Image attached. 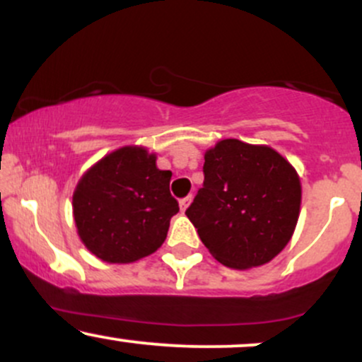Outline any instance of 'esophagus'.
<instances>
[{
    "mask_svg": "<svg viewBox=\"0 0 362 362\" xmlns=\"http://www.w3.org/2000/svg\"><path fill=\"white\" fill-rule=\"evenodd\" d=\"M190 202H192V195H187V197L182 199V201H180V209H182V213H184L187 207L190 206Z\"/></svg>",
    "mask_w": 362,
    "mask_h": 362,
    "instance_id": "obj_1",
    "label": "esophagus"
}]
</instances>
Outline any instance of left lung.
<instances>
[{
	"label": "left lung",
	"instance_id": "1",
	"mask_svg": "<svg viewBox=\"0 0 362 362\" xmlns=\"http://www.w3.org/2000/svg\"><path fill=\"white\" fill-rule=\"evenodd\" d=\"M300 206V175L284 156L265 144L221 139L206 151L204 185L185 214L216 260L243 271L282 252Z\"/></svg>",
	"mask_w": 362,
	"mask_h": 362
}]
</instances>
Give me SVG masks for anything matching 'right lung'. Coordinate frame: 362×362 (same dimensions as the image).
Wrapping results in <instances>:
<instances>
[{"label": "right lung", "instance_id": "right-lung-1", "mask_svg": "<svg viewBox=\"0 0 362 362\" xmlns=\"http://www.w3.org/2000/svg\"><path fill=\"white\" fill-rule=\"evenodd\" d=\"M172 172L156 167L143 146H124L83 173L73 194L78 235L95 257L131 264L165 242L178 202L170 194Z\"/></svg>", "mask_w": 362, "mask_h": 362}]
</instances>
